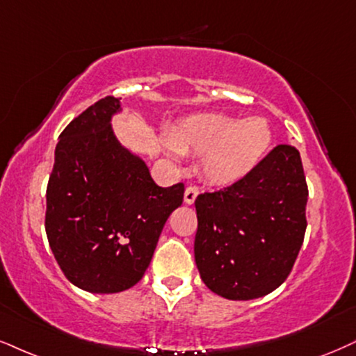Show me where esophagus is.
<instances>
[{"label": "esophagus", "instance_id": "34e87169", "mask_svg": "<svg viewBox=\"0 0 356 356\" xmlns=\"http://www.w3.org/2000/svg\"><path fill=\"white\" fill-rule=\"evenodd\" d=\"M198 188L196 186H188L186 190H185V203L186 204H193L195 203V200H196V196H198Z\"/></svg>", "mask_w": 356, "mask_h": 356}]
</instances>
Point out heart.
<instances>
[{"mask_svg": "<svg viewBox=\"0 0 356 356\" xmlns=\"http://www.w3.org/2000/svg\"><path fill=\"white\" fill-rule=\"evenodd\" d=\"M168 142L181 155H201V170L209 183L231 185L261 163L272 131L262 117L238 120L222 113H200L173 127Z\"/></svg>", "mask_w": 356, "mask_h": 356, "instance_id": "b5f03b06", "label": "heart"}]
</instances>
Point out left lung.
Wrapping results in <instances>:
<instances>
[{"label": "left lung", "instance_id": "left-lung-1", "mask_svg": "<svg viewBox=\"0 0 356 356\" xmlns=\"http://www.w3.org/2000/svg\"><path fill=\"white\" fill-rule=\"evenodd\" d=\"M309 200L300 153L279 145L234 185L200 195L195 261L209 291L229 300L267 296L291 274Z\"/></svg>", "mask_w": 356, "mask_h": 356}]
</instances>
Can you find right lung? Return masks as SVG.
Returning <instances> with one entry per match:
<instances>
[{
    "instance_id": "right-lung-1",
    "label": "right lung",
    "mask_w": 356,
    "mask_h": 356,
    "mask_svg": "<svg viewBox=\"0 0 356 356\" xmlns=\"http://www.w3.org/2000/svg\"><path fill=\"white\" fill-rule=\"evenodd\" d=\"M105 97L65 127L56 145L46 193V234L64 275L92 293L134 287L150 266L185 185L161 188L145 161L118 142Z\"/></svg>"
}]
</instances>
